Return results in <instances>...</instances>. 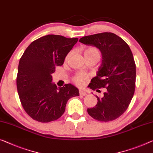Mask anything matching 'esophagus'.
I'll use <instances>...</instances> for the list:
<instances>
[{
    "mask_svg": "<svg viewBox=\"0 0 153 153\" xmlns=\"http://www.w3.org/2000/svg\"><path fill=\"white\" fill-rule=\"evenodd\" d=\"M79 94H80V95H82V96H85L87 94L86 91L85 90H79Z\"/></svg>",
    "mask_w": 153,
    "mask_h": 153,
    "instance_id": "esophagus-1",
    "label": "esophagus"
}]
</instances>
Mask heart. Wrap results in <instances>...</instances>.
Returning a JSON list of instances; mask_svg holds the SVG:
<instances>
[{
	"label": "heart",
	"instance_id": "obj_1",
	"mask_svg": "<svg viewBox=\"0 0 153 153\" xmlns=\"http://www.w3.org/2000/svg\"><path fill=\"white\" fill-rule=\"evenodd\" d=\"M85 56H93L97 55L100 57L99 51L95 47H89L86 48L84 51ZM68 58V57H67ZM89 81V76L88 74L83 72H79L74 75L73 77L74 83L79 87H83Z\"/></svg>",
	"mask_w": 153,
	"mask_h": 153
}]
</instances>
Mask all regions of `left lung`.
Returning a JSON list of instances; mask_svg holds the SVG:
<instances>
[{"instance_id": "1", "label": "left lung", "mask_w": 153, "mask_h": 153, "mask_svg": "<svg viewBox=\"0 0 153 153\" xmlns=\"http://www.w3.org/2000/svg\"><path fill=\"white\" fill-rule=\"evenodd\" d=\"M79 42L96 47L102 54V63L89 87L97 91L107 89L102 97L96 96L97 104L88 113L96 120H114L126 111L135 92L136 66L131 48L113 33L85 36Z\"/></svg>"}]
</instances>
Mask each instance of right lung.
I'll return each instance as SVG.
<instances>
[{"label":"right lung","instance_id":"1","mask_svg":"<svg viewBox=\"0 0 153 153\" xmlns=\"http://www.w3.org/2000/svg\"><path fill=\"white\" fill-rule=\"evenodd\" d=\"M78 41L57 35H47L32 42L20 58L16 79L19 98L25 111L40 123L54 121L62 116L70 98L79 96L72 84L57 88L52 82L56 66Z\"/></svg>","mask_w":153,"mask_h":153}]
</instances>
